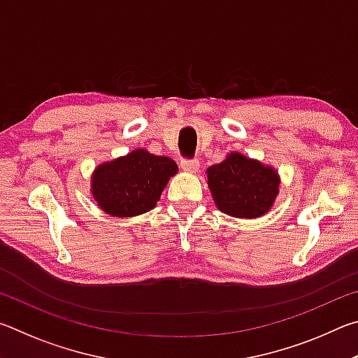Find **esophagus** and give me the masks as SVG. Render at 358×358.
<instances>
[{
    "label": "esophagus",
    "instance_id": "34e87169",
    "mask_svg": "<svg viewBox=\"0 0 358 358\" xmlns=\"http://www.w3.org/2000/svg\"><path fill=\"white\" fill-rule=\"evenodd\" d=\"M181 169L185 172H196L199 171V161L197 159H183L181 161Z\"/></svg>",
    "mask_w": 358,
    "mask_h": 358
}]
</instances>
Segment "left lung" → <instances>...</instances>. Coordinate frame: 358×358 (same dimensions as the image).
<instances>
[{"label": "left lung", "instance_id": "8db88e82", "mask_svg": "<svg viewBox=\"0 0 358 358\" xmlns=\"http://www.w3.org/2000/svg\"><path fill=\"white\" fill-rule=\"evenodd\" d=\"M207 175L217 208L235 217L262 216L273 205L280 189V178L273 169L238 153L211 166Z\"/></svg>", "mask_w": 358, "mask_h": 358}]
</instances>
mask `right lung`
Segmentation results:
<instances>
[{
  "label": "right lung",
  "instance_id": "1",
  "mask_svg": "<svg viewBox=\"0 0 358 358\" xmlns=\"http://www.w3.org/2000/svg\"><path fill=\"white\" fill-rule=\"evenodd\" d=\"M177 171V162L171 157L136 150L96 169L92 180L93 196L99 207L112 216L141 215L155 207L169 178Z\"/></svg>",
  "mask_w": 358,
  "mask_h": 358
}]
</instances>
